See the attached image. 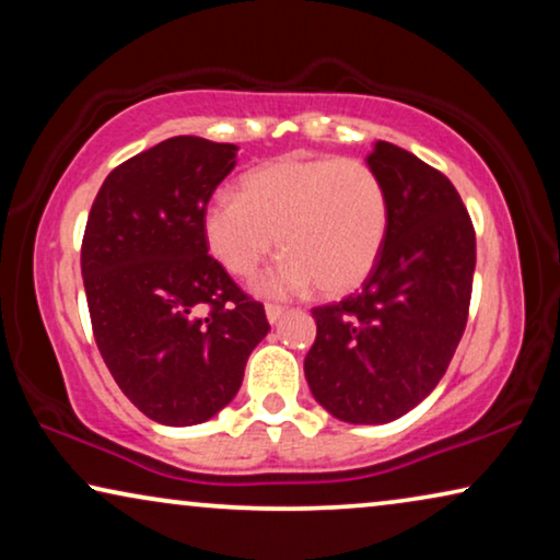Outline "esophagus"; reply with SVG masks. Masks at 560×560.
<instances>
[{"label": "esophagus", "instance_id": "1", "mask_svg": "<svg viewBox=\"0 0 560 560\" xmlns=\"http://www.w3.org/2000/svg\"><path fill=\"white\" fill-rule=\"evenodd\" d=\"M265 313H267V320L270 324H278V320L285 316V305H278V303H267L265 305Z\"/></svg>", "mask_w": 560, "mask_h": 560}]
</instances>
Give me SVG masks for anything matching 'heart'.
Listing matches in <instances>:
<instances>
[{
	"instance_id": "1",
	"label": "heart",
	"mask_w": 560,
	"mask_h": 560,
	"mask_svg": "<svg viewBox=\"0 0 560 560\" xmlns=\"http://www.w3.org/2000/svg\"><path fill=\"white\" fill-rule=\"evenodd\" d=\"M211 257L234 278H252L278 249V267L259 280L267 295L316 285L343 295L377 267L389 229V198L374 167L354 158L282 155L240 180L236 198L213 196L203 209Z\"/></svg>"
}]
</instances>
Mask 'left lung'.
<instances>
[{"label":"left lung","mask_w":560,"mask_h":560,"mask_svg":"<svg viewBox=\"0 0 560 560\" xmlns=\"http://www.w3.org/2000/svg\"><path fill=\"white\" fill-rule=\"evenodd\" d=\"M389 198L382 257L359 293L313 308L311 393L343 423L377 425L433 393L462 341L477 234L446 175L393 142L366 158Z\"/></svg>","instance_id":"obj_1"}]
</instances>
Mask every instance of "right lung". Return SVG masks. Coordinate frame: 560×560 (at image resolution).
<instances>
[{
	"label": "right lung",
	"mask_w": 560,
	"mask_h": 560,
	"mask_svg": "<svg viewBox=\"0 0 560 560\" xmlns=\"http://www.w3.org/2000/svg\"><path fill=\"white\" fill-rule=\"evenodd\" d=\"M236 144L171 137L106 175L81 244L96 347L144 416L196 425L232 402L270 331L203 240V209Z\"/></svg>",
	"instance_id": "1"
}]
</instances>
